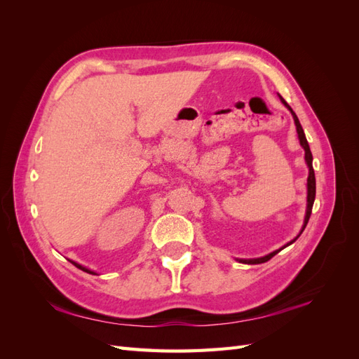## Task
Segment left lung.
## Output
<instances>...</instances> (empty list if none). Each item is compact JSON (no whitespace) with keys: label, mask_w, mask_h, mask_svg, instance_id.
I'll list each match as a JSON object with an SVG mask.
<instances>
[{"label":"left lung","mask_w":359,"mask_h":359,"mask_svg":"<svg viewBox=\"0 0 359 359\" xmlns=\"http://www.w3.org/2000/svg\"><path fill=\"white\" fill-rule=\"evenodd\" d=\"M278 97H280L281 103H283V104L287 107V109H289L290 114H292V116H293V121H295V126H297V133H298L299 144H301V147L304 148V151H306V163H307V166H309V178H307V210H306V217H304V226H302V229H301V232H299V235H301L302 231L306 229L307 223H309V219H310V215H311V210H313L314 198H316V178H314V170H313V156H311V151H310V147H309V142H307V137H306V135H304V130H302V127H301V123H299L298 116L295 115V112L292 111V107L286 103V100L283 99V97H281V95H278ZM299 235H298V236H299ZM298 236H297V238H298ZM297 238H295V240H292L289 244H286L285 247L290 245L292 243H295ZM285 247H281L280 250H276V252L269 253V255H266V256H264V257H257V259H238V260H240V262H243V264H248V265L264 264V262H268V260H269L271 257H273V256H276L278 252H281V250H283Z\"/></svg>","instance_id":"left-lung-1"}]
</instances>
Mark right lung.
<instances>
[{
	"label": "right lung",
	"instance_id": "right-lung-1",
	"mask_svg": "<svg viewBox=\"0 0 359 359\" xmlns=\"http://www.w3.org/2000/svg\"><path fill=\"white\" fill-rule=\"evenodd\" d=\"M70 262L76 266V268H79V269H82V271H85V273H88V274H93V276H95V273L94 271H91V269H88V268H85V266H82V265H79L78 262H73V260H70Z\"/></svg>",
	"mask_w": 359,
	"mask_h": 359
}]
</instances>
